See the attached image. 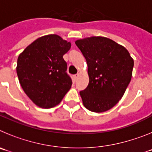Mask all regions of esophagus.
<instances>
[{
	"label": "esophagus",
	"instance_id": "obj_1",
	"mask_svg": "<svg viewBox=\"0 0 152 152\" xmlns=\"http://www.w3.org/2000/svg\"><path fill=\"white\" fill-rule=\"evenodd\" d=\"M78 76H79V75H78V74H77V75H75V76H74V78H75V80H77V77H78Z\"/></svg>",
	"mask_w": 152,
	"mask_h": 152
}]
</instances>
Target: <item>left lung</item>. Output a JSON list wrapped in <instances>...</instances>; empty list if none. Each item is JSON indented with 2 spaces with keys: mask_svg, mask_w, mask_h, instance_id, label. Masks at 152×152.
Returning a JSON list of instances; mask_svg holds the SVG:
<instances>
[{
  "mask_svg": "<svg viewBox=\"0 0 152 152\" xmlns=\"http://www.w3.org/2000/svg\"><path fill=\"white\" fill-rule=\"evenodd\" d=\"M75 44L85 58L89 84L80 91L88 110L103 113L123 97L132 75L133 58L123 45L103 36L77 39Z\"/></svg>",
  "mask_w": 152,
  "mask_h": 152,
  "instance_id": "obj_1",
  "label": "left lung"
}]
</instances>
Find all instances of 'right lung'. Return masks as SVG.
I'll use <instances>...</instances> for the list:
<instances>
[{
    "label": "right lung",
    "mask_w": 152,
    "mask_h": 152,
    "mask_svg": "<svg viewBox=\"0 0 152 152\" xmlns=\"http://www.w3.org/2000/svg\"><path fill=\"white\" fill-rule=\"evenodd\" d=\"M71 46V42L61 36L49 34L35 40L19 55L17 73L20 84L39 107H56L72 88L63 58Z\"/></svg>",
    "instance_id": "obj_1"
}]
</instances>
